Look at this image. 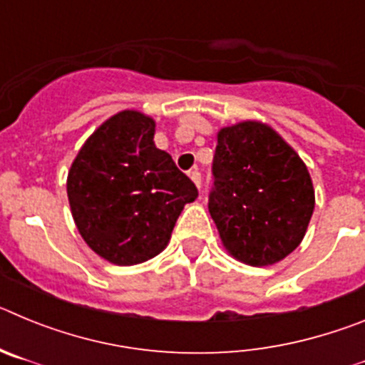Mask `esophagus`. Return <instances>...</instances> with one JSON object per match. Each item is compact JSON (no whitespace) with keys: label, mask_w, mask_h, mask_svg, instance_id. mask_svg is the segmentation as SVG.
I'll return each mask as SVG.
<instances>
[{"label":"esophagus","mask_w":365,"mask_h":365,"mask_svg":"<svg viewBox=\"0 0 365 365\" xmlns=\"http://www.w3.org/2000/svg\"><path fill=\"white\" fill-rule=\"evenodd\" d=\"M190 179H192L193 182H195V186H197V188H201L202 177H201V173L197 172V170H192V172H190Z\"/></svg>","instance_id":"34e87169"}]
</instances>
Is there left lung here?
<instances>
[{
  "label": "left lung",
  "mask_w": 365,
  "mask_h": 365,
  "mask_svg": "<svg viewBox=\"0 0 365 365\" xmlns=\"http://www.w3.org/2000/svg\"><path fill=\"white\" fill-rule=\"evenodd\" d=\"M208 210L222 247L252 267L274 265L302 243L314 188L299 155L256 120L217 133Z\"/></svg>",
  "instance_id": "8db88e82"
}]
</instances>
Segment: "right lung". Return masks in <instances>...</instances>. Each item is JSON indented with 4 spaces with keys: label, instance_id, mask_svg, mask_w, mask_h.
<instances>
[{
    "label": "right lung",
    "instance_id": "right-lung-1",
    "mask_svg": "<svg viewBox=\"0 0 365 365\" xmlns=\"http://www.w3.org/2000/svg\"><path fill=\"white\" fill-rule=\"evenodd\" d=\"M155 120L125 109L87 138L67 175L76 228L115 265L151 259L166 248L177 217L197 188L153 143Z\"/></svg>",
    "mask_w": 365,
    "mask_h": 365
}]
</instances>
